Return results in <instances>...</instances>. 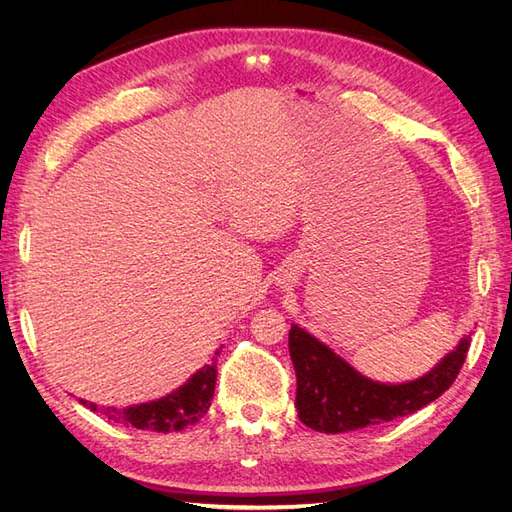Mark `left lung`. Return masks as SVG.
Segmentation results:
<instances>
[{"label":"left lung","mask_w":512,"mask_h":512,"mask_svg":"<svg viewBox=\"0 0 512 512\" xmlns=\"http://www.w3.org/2000/svg\"><path fill=\"white\" fill-rule=\"evenodd\" d=\"M290 359L297 374L299 418L320 433H344L395 421L412 414L451 389L470 350V337L423 378L404 384H380L361 376L342 356L292 324Z\"/></svg>","instance_id":"left-lung-1"}]
</instances>
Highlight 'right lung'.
I'll list each match as a JSON object with an SVG mask.
<instances>
[{
    "mask_svg": "<svg viewBox=\"0 0 512 512\" xmlns=\"http://www.w3.org/2000/svg\"><path fill=\"white\" fill-rule=\"evenodd\" d=\"M215 356H220V350H215ZM215 356H213V363L198 369L188 382L162 399L147 401V404H138L123 410L108 408V406L100 408L98 404H89L85 399H81V404L87 406L89 410L100 412L111 423H123V425H132L136 429H149V431H162V433L181 431L188 425L198 423L211 406L215 380H218Z\"/></svg>",
    "mask_w": 512,
    "mask_h": 512,
    "instance_id": "add662e5",
    "label": "right lung"
}]
</instances>
